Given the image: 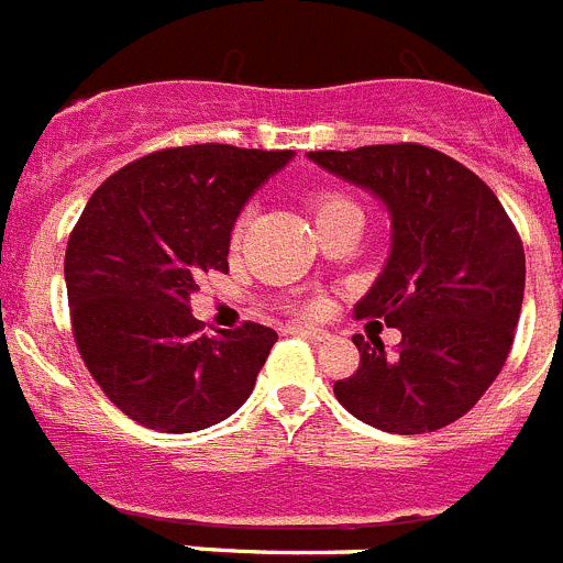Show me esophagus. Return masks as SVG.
<instances>
[{"label": "esophagus", "mask_w": 563, "mask_h": 563, "mask_svg": "<svg viewBox=\"0 0 563 563\" xmlns=\"http://www.w3.org/2000/svg\"><path fill=\"white\" fill-rule=\"evenodd\" d=\"M292 332H296V335H301V338H312V341H330V332L327 330H321V327H307V324H292L290 327Z\"/></svg>", "instance_id": "obj_1"}]
</instances>
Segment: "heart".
Masks as SVG:
<instances>
[{
    "label": "heart",
    "instance_id": "obj_1",
    "mask_svg": "<svg viewBox=\"0 0 563 563\" xmlns=\"http://www.w3.org/2000/svg\"><path fill=\"white\" fill-rule=\"evenodd\" d=\"M310 206H312V213H316V222L321 225V222H327L330 217H335V213L355 208V202H352L350 197H343V194L321 191L312 197ZM242 231H245V217H242V220L236 222V228H233V242H239V239H242Z\"/></svg>",
    "mask_w": 563,
    "mask_h": 563
}]
</instances>
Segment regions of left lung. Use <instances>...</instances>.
I'll return each instance as SVG.
<instances>
[{"label": "left lung", "mask_w": 563, "mask_h": 563, "mask_svg": "<svg viewBox=\"0 0 563 563\" xmlns=\"http://www.w3.org/2000/svg\"><path fill=\"white\" fill-rule=\"evenodd\" d=\"M312 163L375 194L391 220L380 276L357 318L400 330L395 355L355 335L361 366L335 383L357 420L422 434L460 420L501 372L525 298V247L496 194L449 154L417 143L310 152Z\"/></svg>", "instance_id": "8db88e82"}]
</instances>
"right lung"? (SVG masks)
Returning <instances> with one entry per match:
<instances>
[{
    "label": "right lung",
    "instance_id": "1",
    "mask_svg": "<svg viewBox=\"0 0 563 563\" xmlns=\"http://www.w3.org/2000/svg\"><path fill=\"white\" fill-rule=\"evenodd\" d=\"M290 161V148H166L89 197L64 256L73 335L103 395L146 429H208L251 397L278 335L253 321L206 335L188 301L202 273L228 271L233 222Z\"/></svg>",
    "mask_w": 563,
    "mask_h": 563
}]
</instances>
